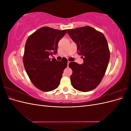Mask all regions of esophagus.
I'll list each match as a JSON object with an SVG mask.
<instances>
[{
    "label": "esophagus",
    "instance_id": "1",
    "mask_svg": "<svg viewBox=\"0 0 131 131\" xmlns=\"http://www.w3.org/2000/svg\"><path fill=\"white\" fill-rule=\"evenodd\" d=\"M70 61H68V65H69V63H70Z\"/></svg>",
    "mask_w": 131,
    "mask_h": 131
}]
</instances>
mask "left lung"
I'll list each match as a JSON object with an SVG mask.
<instances>
[{
	"mask_svg": "<svg viewBox=\"0 0 131 131\" xmlns=\"http://www.w3.org/2000/svg\"><path fill=\"white\" fill-rule=\"evenodd\" d=\"M67 33L77 43L82 64L72 62L69 64L73 73L70 76L73 88L81 92L96 89L105 73L110 59L108 42L102 33L90 26L68 29Z\"/></svg>",
	"mask_w": 131,
	"mask_h": 131,
	"instance_id": "left-lung-1",
	"label": "left lung"
}]
</instances>
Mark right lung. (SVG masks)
Masks as SVG:
<instances>
[{
    "instance_id": "add662e5",
    "label": "right lung",
    "mask_w": 131,
    "mask_h": 131,
    "mask_svg": "<svg viewBox=\"0 0 131 131\" xmlns=\"http://www.w3.org/2000/svg\"><path fill=\"white\" fill-rule=\"evenodd\" d=\"M67 33L43 27L28 38L23 62L26 72L33 84L45 92L57 89L67 66V58L57 61L49 56L57 52L58 42Z\"/></svg>"
}]
</instances>
